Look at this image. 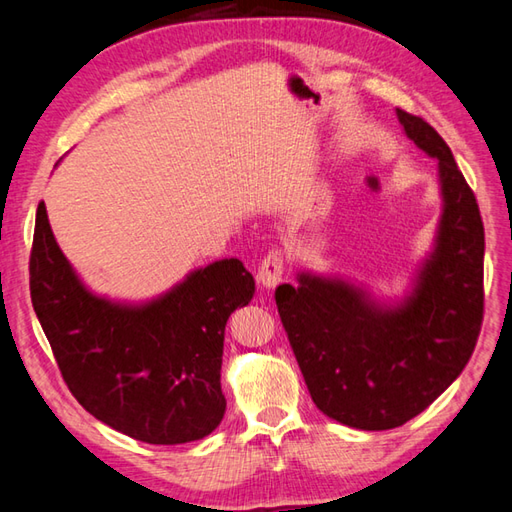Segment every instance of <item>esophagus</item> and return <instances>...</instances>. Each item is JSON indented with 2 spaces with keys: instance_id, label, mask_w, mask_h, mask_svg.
Here are the masks:
<instances>
[{
  "instance_id": "1",
  "label": "esophagus",
  "mask_w": 512,
  "mask_h": 512,
  "mask_svg": "<svg viewBox=\"0 0 512 512\" xmlns=\"http://www.w3.org/2000/svg\"><path fill=\"white\" fill-rule=\"evenodd\" d=\"M281 277H284V253L281 250H273L262 259V266L257 270V279L264 288H275Z\"/></svg>"
}]
</instances>
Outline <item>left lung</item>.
Returning a JSON list of instances; mask_svg holds the SVG:
<instances>
[{
  "instance_id": "1",
  "label": "left lung",
  "mask_w": 512,
  "mask_h": 512,
  "mask_svg": "<svg viewBox=\"0 0 512 512\" xmlns=\"http://www.w3.org/2000/svg\"><path fill=\"white\" fill-rule=\"evenodd\" d=\"M409 140L438 160L442 215L433 250L405 299L303 270L275 290L281 323L325 416L385 431L427 409L469 363L484 317V224L449 145L420 116L396 110Z\"/></svg>"
}]
</instances>
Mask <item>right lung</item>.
<instances>
[{
  "instance_id": "1",
  "label": "right lung",
  "mask_w": 512,
  "mask_h": 512,
  "mask_svg": "<svg viewBox=\"0 0 512 512\" xmlns=\"http://www.w3.org/2000/svg\"><path fill=\"white\" fill-rule=\"evenodd\" d=\"M253 295L255 279L235 257L193 270L143 303L94 295L61 253L39 202L32 308L72 396L129 438L184 444L222 422L224 328Z\"/></svg>"
}]
</instances>
